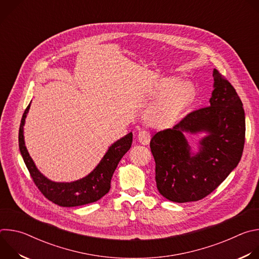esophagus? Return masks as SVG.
<instances>
[{"label": "esophagus", "mask_w": 259, "mask_h": 259, "mask_svg": "<svg viewBox=\"0 0 259 259\" xmlns=\"http://www.w3.org/2000/svg\"><path fill=\"white\" fill-rule=\"evenodd\" d=\"M137 137H138V141H139L141 144H143V145L149 144L150 141H151V134H150L149 131H146V130H141V131H139Z\"/></svg>", "instance_id": "1"}]
</instances>
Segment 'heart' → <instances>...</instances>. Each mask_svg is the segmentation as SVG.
<instances>
[{"label":"heart","instance_id":"b5f03b06","mask_svg":"<svg viewBox=\"0 0 259 259\" xmlns=\"http://www.w3.org/2000/svg\"><path fill=\"white\" fill-rule=\"evenodd\" d=\"M159 96L145 112L147 123L159 128L176 123L195 97V88L189 82H179L176 77L159 80L153 90Z\"/></svg>","mask_w":259,"mask_h":259}]
</instances>
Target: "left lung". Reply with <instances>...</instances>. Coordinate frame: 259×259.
Instances as JSON below:
<instances>
[{"label":"left lung","instance_id":"obj_1","mask_svg":"<svg viewBox=\"0 0 259 259\" xmlns=\"http://www.w3.org/2000/svg\"><path fill=\"white\" fill-rule=\"evenodd\" d=\"M209 106L183 118L172 129L156 133L151 151L159 193L169 201H199L211 194L239 164L245 143V112L232 84L213 69ZM206 133L193 153L184 135Z\"/></svg>","mask_w":259,"mask_h":259}]
</instances>
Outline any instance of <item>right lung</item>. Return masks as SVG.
<instances>
[{"mask_svg":"<svg viewBox=\"0 0 259 259\" xmlns=\"http://www.w3.org/2000/svg\"><path fill=\"white\" fill-rule=\"evenodd\" d=\"M29 107L30 103L24 110L21 119L18 142L20 154L35 186L48 200L62 207L82 206L100 200L109 192L113 174L123 156L130 150L132 132L110 145L99 164L87 176L71 182H55L48 179L36 168L25 146L23 126Z\"/></svg>","mask_w":259,"mask_h":259,"instance_id":"obj_1","label":"right lung"}]
</instances>
